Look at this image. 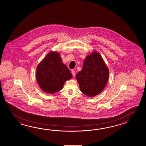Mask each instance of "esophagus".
Instances as JSON below:
<instances>
[{
	"label": "esophagus",
	"instance_id": "esophagus-1",
	"mask_svg": "<svg viewBox=\"0 0 146 146\" xmlns=\"http://www.w3.org/2000/svg\"><path fill=\"white\" fill-rule=\"evenodd\" d=\"M72 76H74H74H75V74H76V72H75V71L74 70H72Z\"/></svg>",
	"mask_w": 146,
	"mask_h": 146
}]
</instances>
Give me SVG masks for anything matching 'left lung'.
<instances>
[{
    "instance_id": "8db88e82",
    "label": "left lung",
    "mask_w": 146,
    "mask_h": 146,
    "mask_svg": "<svg viewBox=\"0 0 146 146\" xmlns=\"http://www.w3.org/2000/svg\"><path fill=\"white\" fill-rule=\"evenodd\" d=\"M109 70L99 53L96 51L87 56L83 67L76 74L80 91L89 97L101 93L109 79Z\"/></svg>"
}]
</instances>
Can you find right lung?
<instances>
[{
	"label": "right lung",
	"instance_id": "1",
	"mask_svg": "<svg viewBox=\"0 0 146 146\" xmlns=\"http://www.w3.org/2000/svg\"><path fill=\"white\" fill-rule=\"evenodd\" d=\"M36 77L44 92L53 94L62 90L65 82L72 75L62 63L59 53L50 52L37 66Z\"/></svg>",
	"mask_w": 146,
	"mask_h": 146
}]
</instances>
